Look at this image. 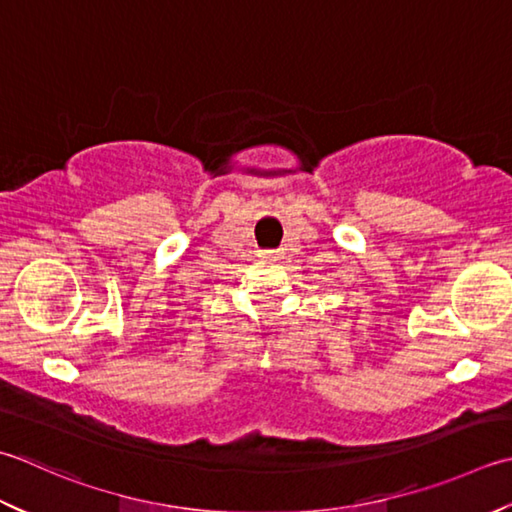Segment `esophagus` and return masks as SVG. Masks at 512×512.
Listing matches in <instances>:
<instances>
[{"label":"esophagus","instance_id":"esophagus-1","mask_svg":"<svg viewBox=\"0 0 512 512\" xmlns=\"http://www.w3.org/2000/svg\"><path fill=\"white\" fill-rule=\"evenodd\" d=\"M275 253H277V250H266L264 255H268V257H270V255H275Z\"/></svg>","mask_w":512,"mask_h":512}]
</instances>
